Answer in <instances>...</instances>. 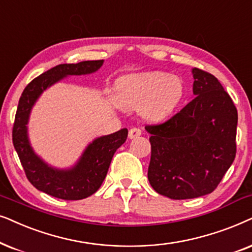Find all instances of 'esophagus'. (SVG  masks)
Wrapping results in <instances>:
<instances>
[{
  "label": "esophagus",
  "mask_w": 252,
  "mask_h": 252,
  "mask_svg": "<svg viewBox=\"0 0 252 252\" xmlns=\"http://www.w3.org/2000/svg\"><path fill=\"white\" fill-rule=\"evenodd\" d=\"M142 135V130L138 129V128H132L129 130V138L130 139H133V138H137V137H139Z\"/></svg>",
  "instance_id": "1"
}]
</instances>
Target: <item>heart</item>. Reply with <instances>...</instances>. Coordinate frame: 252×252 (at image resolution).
I'll return each mask as SVG.
<instances>
[{
	"label": "heart",
	"instance_id": "obj_1",
	"mask_svg": "<svg viewBox=\"0 0 252 252\" xmlns=\"http://www.w3.org/2000/svg\"><path fill=\"white\" fill-rule=\"evenodd\" d=\"M184 94L183 82L162 72H144L120 80L116 102L121 108L138 110L146 120L159 122L172 115Z\"/></svg>",
	"mask_w": 252,
	"mask_h": 252
}]
</instances>
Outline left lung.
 <instances>
[{
  "instance_id": "8db88e82",
  "label": "left lung",
  "mask_w": 252,
  "mask_h": 252,
  "mask_svg": "<svg viewBox=\"0 0 252 252\" xmlns=\"http://www.w3.org/2000/svg\"><path fill=\"white\" fill-rule=\"evenodd\" d=\"M194 98L150 133V184L170 199L212 192L236 156L237 110L211 73L193 68Z\"/></svg>"
}]
</instances>
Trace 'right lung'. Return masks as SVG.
Returning a JSON list of instances; mask_svg holds the SVG:
<instances>
[{
  "instance_id": "add662e5",
  "label": "right lung",
  "mask_w": 252,
  "mask_h": 252,
  "mask_svg": "<svg viewBox=\"0 0 252 252\" xmlns=\"http://www.w3.org/2000/svg\"><path fill=\"white\" fill-rule=\"evenodd\" d=\"M102 64L103 60H99L54 66L33 79L19 99L12 128L13 146L32 186L56 198L79 200L94 193L105 180L114 153L126 140L128 129L98 137L86 146L75 165L60 169L48 165L31 146L28 130L31 110L48 87L68 76L90 75L98 71Z\"/></svg>"
}]
</instances>
